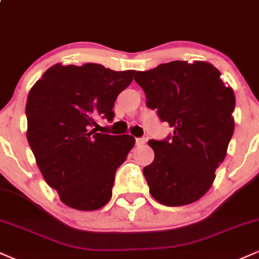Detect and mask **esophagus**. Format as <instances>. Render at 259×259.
<instances>
[{
  "mask_svg": "<svg viewBox=\"0 0 259 259\" xmlns=\"http://www.w3.org/2000/svg\"><path fill=\"white\" fill-rule=\"evenodd\" d=\"M146 141H147V139L146 138H139V139H136V146H144L145 144H146Z\"/></svg>",
  "mask_w": 259,
  "mask_h": 259,
  "instance_id": "34e87169",
  "label": "esophagus"
}]
</instances>
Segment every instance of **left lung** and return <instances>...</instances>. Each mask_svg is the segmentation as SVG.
Masks as SVG:
<instances>
[{"label":"left lung","mask_w":259,"mask_h":259,"mask_svg":"<svg viewBox=\"0 0 259 259\" xmlns=\"http://www.w3.org/2000/svg\"><path fill=\"white\" fill-rule=\"evenodd\" d=\"M134 79L145 91L147 107L174 127L165 140L148 141L154 159L144 175L151 195L169 207L200 200L212 186L233 136V89L215 67L202 61L159 64L136 72Z\"/></svg>","instance_id":"obj_1"}]
</instances>
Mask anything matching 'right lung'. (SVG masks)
Segmentation results:
<instances>
[{
  "instance_id": "right-lung-1",
  "label": "right lung",
  "mask_w": 259,
  "mask_h": 259,
  "mask_svg": "<svg viewBox=\"0 0 259 259\" xmlns=\"http://www.w3.org/2000/svg\"><path fill=\"white\" fill-rule=\"evenodd\" d=\"M134 74L57 63L29 92L26 139L45 181L68 207L95 210L111 200L115 171L135 139L97 133L96 120L113 119L114 101Z\"/></svg>"
}]
</instances>
